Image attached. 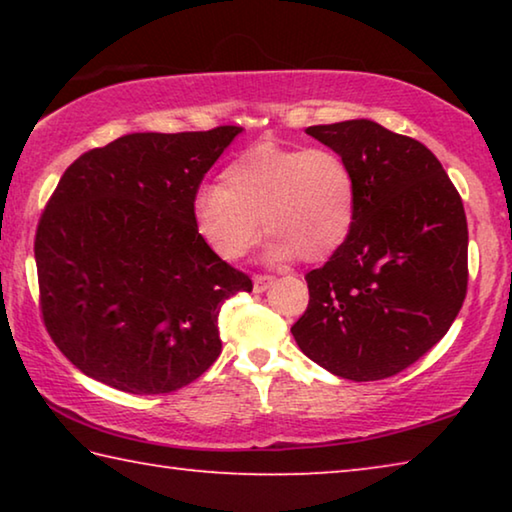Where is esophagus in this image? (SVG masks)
I'll use <instances>...</instances> for the list:
<instances>
[{
    "instance_id": "obj_1",
    "label": "esophagus",
    "mask_w": 512,
    "mask_h": 512,
    "mask_svg": "<svg viewBox=\"0 0 512 512\" xmlns=\"http://www.w3.org/2000/svg\"><path fill=\"white\" fill-rule=\"evenodd\" d=\"M273 280H275L273 275H255V277H253V289H255V293H264L268 287H271Z\"/></svg>"
}]
</instances>
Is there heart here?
<instances>
[{"label":"heart","instance_id":"obj_1","mask_svg":"<svg viewBox=\"0 0 512 512\" xmlns=\"http://www.w3.org/2000/svg\"><path fill=\"white\" fill-rule=\"evenodd\" d=\"M357 219V185L350 164L327 146L257 144L221 173V185L194 194L196 235L228 262L244 259L273 232L268 259L323 262L350 237Z\"/></svg>","mask_w":512,"mask_h":512}]
</instances>
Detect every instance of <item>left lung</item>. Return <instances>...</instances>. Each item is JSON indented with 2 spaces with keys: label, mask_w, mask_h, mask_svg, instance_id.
Masks as SVG:
<instances>
[{
  "label": "left lung",
  "mask_w": 512,
  "mask_h": 512,
  "mask_svg": "<svg viewBox=\"0 0 512 512\" xmlns=\"http://www.w3.org/2000/svg\"><path fill=\"white\" fill-rule=\"evenodd\" d=\"M305 133L350 164L357 219L329 262L305 275L309 307L291 334L336 377H393L443 339L463 307V201L427 146L377 121Z\"/></svg>",
  "instance_id": "left-lung-1"
}]
</instances>
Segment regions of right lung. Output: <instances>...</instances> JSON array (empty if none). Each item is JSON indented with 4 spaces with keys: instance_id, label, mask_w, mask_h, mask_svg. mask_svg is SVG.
Here are the masks:
<instances>
[{
    "instance_id": "add662e5",
    "label": "right lung",
    "mask_w": 512,
    "mask_h": 512,
    "mask_svg": "<svg viewBox=\"0 0 512 512\" xmlns=\"http://www.w3.org/2000/svg\"><path fill=\"white\" fill-rule=\"evenodd\" d=\"M239 133H131L63 173L36 232L40 309L83 375L160 395L221 354V305L253 282L196 235L192 201Z\"/></svg>"
}]
</instances>
